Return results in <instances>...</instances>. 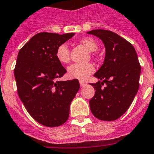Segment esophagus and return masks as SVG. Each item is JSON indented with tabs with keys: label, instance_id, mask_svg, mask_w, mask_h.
Here are the masks:
<instances>
[{
	"label": "esophagus",
	"instance_id": "obj_1",
	"mask_svg": "<svg viewBox=\"0 0 154 154\" xmlns=\"http://www.w3.org/2000/svg\"><path fill=\"white\" fill-rule=\"evenodd\" d=\"M79 83H80V85H81V87H83L84 85H86V82H85L83 81H79Z\"/></svg>",
	"mask_w": 154,
	"mask_h": 154
}]
</instances>
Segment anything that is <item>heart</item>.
Instances as JSON below:
<instances>
[{
	"instance_id": "b5f03b06",
	"label": "heart",
	"mask_w": 154,
	"mask_h": 154,
	"mask_svg": "<svg viewBox=\"0 0 154 154\" xmlns=\"http://www.w3.org/2000/svg\"><path fill=\"white\" fill-rule=\"evenodd\" d=\"M79 43L85 46L89 51H96L99 48L97 42L92 38H84L79 41ZM95 56V54H92ZM55 57L61 64H68L70 61L69 48L67 45L62 44L58 46L55 51ZM95 71V67L92 63L73 64L68 68V75L70 79L85 81Z\"/></svg>"
}]
</instances>
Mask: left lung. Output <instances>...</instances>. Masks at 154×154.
<instances>
[{"instance_id":"left-lung-1","label":"left lung","mask_w":154,"mask_h":154,"mask_svg":"<svg viewBox=\"0 0 154 154\" xmlns=\"http://www.w3.org/2000/svg\"><path fill=\"white\" fill-rule=\"evenodd\" d=\"M88 34L99 38L106 48L103 65L94 75L103 82L90 83L96 90L89 100L91 112L100 120H116L126 112L138 92L141 66L133 45L117 34L103 29Z\"/></svg>"}]
</instances>
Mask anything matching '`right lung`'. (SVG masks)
Returning <instances> with one entry per match:
<instances>
[{"instance_id": "right-lung-1", "label": "right lung", "mask_w": 154, "mask_h": 154, "mask_svg": "<svg viewBox=\"0 0 154 154\" xmlns=\"http://www.w3.org/2000/svg\"><path fill=\"white\" fill-rule=\"evenodd\" d=\"M74 35L38 33L17 55L14 68L17 94L28 113L43 126L55 127L65 123L79 89L78 79L57 80L66 69L57 60L55 51Z\"/></svg>"}]
</instances>
